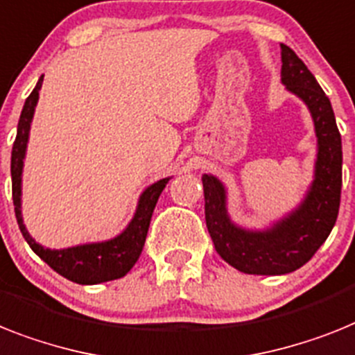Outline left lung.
Wrapping results in <instances>:
<instances>
[{"instance_id":"obj_1","label":"left lung","mask_w":355,"mask_h":355,"mask_svg":"<svg viewBox=\"0 0 355 355\" xmlns=\"http://www.w3.org/2000/svg\"><path fill=\"white\" fill-rule=\"evenodd\" d=\"M281 81L309 105L318 136L315 180L301 207L266 232H248L228 219L225 189L214 175H203L205 219L214 247L228 265L245 274L279 276L310 261L327 241L341 203L343 150L332 105L290 46L281 43Z\"/></svg>"}]
</instances>
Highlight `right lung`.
I'll use <instances>...</instances> for the list:
<instances>
[{"instance_id":"obj_1","label":"right lung","mask_w":355,"mask_h":355,"mask_svg":"<svg viewBox=\"0 0 355 355\" xmlns=\"http://www.w3.org/2000/svg\"><path fill=\"white\" fill-rule=\"evenodd\" d=\"M43 83V76L37 81L36 89L32 90L23 105L19 123H17L16 141L12 145V157H10V175H12V201L14 212H16L17 225L21 230L25 241L37 256L55 270L60 276L79 283V285H96L105 281L119 279L130 270L132 266L141 256L143 245H145L148 225H150L152 212L156 209L157 198L168 183L166 180H159L150 184L139 198L136 216L121 236L114 237L110 241L92 243V245H81V247L65 248V250H51L37 245L26 232L21 218V171L23 157H25L26 141H28V130L34 116V107L40 98V89Z\"/></svg>"}]
</instances>
